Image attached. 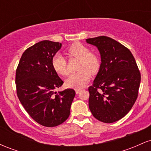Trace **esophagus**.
<instances>
[{"label":"esophagus","mask_w":151,"mask_h":151,"mask_svg":"<svg viewBox=\"0 0 151 151\" xmlns=\"http://www.w3.org/2000/svg\"><path fill=\"white\" fill-rule=\"evenodd\" d=\"M81 89H75V91H76V93H77V94H78V93H79V92H80L81 91Z\"/></svg>","instance_id":"esophagus-1"}]
</instances>
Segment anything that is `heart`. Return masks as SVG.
Here are the masks:
<instances>
[{
  "label": "heart",
  "instance_id": "obj_1",
  "mask_svg": "<svg viewBox=\"0 0 151 151\" xmlns=\"http://www.w3.org/2000/svg\"><path fill=\"white\" fill-rule=\"evenodd\" d=\"M67 55L70 58L79 59L78 70L76 73L72 74L66 79V85L68 87L81 88L90 79L91 73L95 74L100 67V60L96 54L90 52L87 47L79 42H75L67 49ZM52 65L57 73L62 76L69 73L67 61L61 54L56 53L52 59Z\"/></svg>",
  "mask_w": 151,
  "mask_h": 151
}]
</instances>
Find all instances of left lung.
<instances>
[{"label":"left lung","instance_id":"left-lung-1","mask_svg":"<svg viewBox=\"0 0 151 151\" xmlns=\"http://www.w3.org/2000/svg\"><path fill=\"white\" fill-rule=\"evenodd\" d=\"M86 42L97 47L101 54L99 71L89 92L92 115L104 123H114L129 112L138 94L141 73L131 51L106 36L89 38Z\"/></svg>","mask_w":151,"mask_h":151}]
</instances>
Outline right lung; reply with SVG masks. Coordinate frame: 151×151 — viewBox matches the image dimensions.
<instances>
[{
    "instance_id": "obj_1",
    "label": "right lung",
    "mask_w": 151,
    "mask_h": 151,
    "mask_svg": "<svg viewBox=\"0 0 151 151\" xmlns=\"http://www.w3.org/2000/svg\"><path fill=\"white\" fill-rule=\"evenodd\" d=\"M60 42L43 40L24 52L15 73L17 96L27 114L46 127L57 126L68 119L75 91L57 93L63 81L53 69L52 59L61 48Z\"/></svg>"
}]
</instances>
